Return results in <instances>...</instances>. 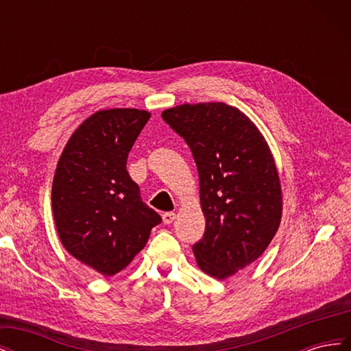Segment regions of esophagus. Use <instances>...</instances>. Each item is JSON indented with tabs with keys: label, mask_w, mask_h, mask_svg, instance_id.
I'll return each mask as SVG.
<instances>
[{
	"label": "esophagus",
	"mask_w": 351,
	"mask_h": 351,
	"mask_svg": "<svg viewBox=\"0 0 351 351\" xmlns=\"http://www.w3.org/2000/svg\"><path fill=\"white\" fill-rule=\"evenodd\" d=\"M176 219V214L174 212H165V214L162 215V222L165 226H169L171 222Z\"/></svg>",
	"instance_id": "esophagus-1"
}]
</instances>
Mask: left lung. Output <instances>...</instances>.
Segmentation results:
<instances>
[{
  "label": "left lung",
  "mask_w": 351,
  "mask_h": 351,
  "mask_svg": "<svg viewBox=\"0 0 351 351\" xmlns=\"http://www.w3.org/2000/svg\"><path fill=\"white\" fill-rule=\"evenodd\" d=\"M161 115L197 167L206 228L193 244L196 262L226 280L256 261L280 227L282 193L272 152L249 117L224 102L183 104Z\"/></svg>",
  "instance_id": "1"
}]
</instances>
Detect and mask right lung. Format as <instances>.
I'll return each instance as SVG.
<instances>
[{"label":"right lung","mask_w":351,"mask_h":351,"mask_svg":"<svg viewBox=\"0 0 351 351\" xmlns=\"http://www.w3.org/2000/svg\"><path fill=\"white\" fill-rule=\"evenodd\" d=\"M151 112L112 108L92 114L71 134L52 182V214L62 246L105 277L124 269L161 217L141 199L127 156Z\"/></svg>","instance_id":"right-lung-1"}]
</instances>
